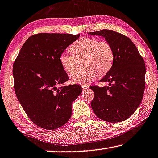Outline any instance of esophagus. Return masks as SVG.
<instances>
[{
    "label": "esophagus",
    "mask_w": 158,
    "mask_h": 158,
    "mask_svg": "<svg viewBox=\"0 0 158 158\" xmlns=\"http://www.w3.org/2000/svg\"><path fill=\"white\" fill-rule=\"evenodd\" d=\"M81 87H82V90H86V89L88 88L89 87V85H81Z\"/></svg>",
    "instance_id": "1"
}]
</instances>
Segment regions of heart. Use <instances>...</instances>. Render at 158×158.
Listing matches in <instances>:
<instances>
[{"instance_id":"1","label":"heart","mask_w":158,"mask_h":158,"mask_svg":"<svg viewBox=\"0 0 158 158\" xmlns=\"http://www.w3.org/2000/svg\"><path fill=\"white\" fill-rule=\"evenodd\" d=\"M72 56L63 53L59 56V63L67 74L73 73L76 70L77 60H81L84 69L71 76V82L75 84L85 85L99 76L110 71L114 62L113 48L105 41L99 42L93 38H81L75 42L69 48Z\"/></svg>"}]
</instances>
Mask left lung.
I'll list each match as a JSON object with an SVG mask.
<instances>
[{
  "label": "left lung",
  "instance_id": "8db88e82",
  "mask_svg": "<svg viewBox=\"0 0 158 158\" xmlns=\"http://www.w3.org/2000/svg\"><path fill=\"white\" fill-rule=\"evenodd\" d=\"M103 37L113 48L112 67L101 82L107 86H91V106L95 115L107 122H120L131 116L141 102L145 85L144 60L129 38L113 30L89 32Z\"/></svg>",
  "mask_w": 158,
  "mask_h": 158
}]
</instances>
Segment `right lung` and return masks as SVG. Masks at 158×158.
<instances>
[{
  "mask_svg": "<svg viewBox=\"0 0 158 158\" xmlns=\"http://www.w3.org/2000/svg\"><path fill=\"white\" fill-rule=\"evenodd\" d=\"M80 35L40 33L24 44L13 68L14 89L30 119L42 128L64 125L72 114V103L82 93L78 85L58 87L69 81L60 66V55Z\"/></svg>",
  "mask_w": 158,
  "mask_h": 158,
  "instance_id": "obj_1",
  "label": "right lung"
}]
</instances>
